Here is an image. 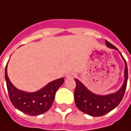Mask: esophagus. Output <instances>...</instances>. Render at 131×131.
Masks as SVG:
<instances>
[{
    "label": "esophagus",
    "mask_w": 131,
    "mask_h": 131,
    "mask_svg": "<svg viewBox=\"0 0 131 131\" xmlns=\"http://www.w3.org/2000/svg\"><path fill=\"white\" fill-rule=\"evenodd\" d=\"M73 77V73H68L66 75V79H70Z\"/></svg>",
    "instance_id": "esophagus-1"
}]
</instances>
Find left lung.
<instances>
[{"instance_id": "left-lung-1", "label": "left lung", "mask_w": 131, "mask_h": 131, "mask_svg": "<svg viewBox=\"0 0 131 131\" xmlns=\"http://www.w3.org/2000/svg\"><path fill=\"white\" fill-rule=\"evenodd\" d=\"M106 45L110 49L118 50L107 41H106ZM119 54L125 63L124 82L121 88L117 92L103 95H98L91 92L79 80L75 79L77 85L74 90V101L77 106L82 112L92 117H101L116 108L122 101L126 90L128 74L126 61L122 54L120 52Z\"/></svg>"}]
</instances>
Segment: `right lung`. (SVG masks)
I'll return each instance as SVG.
<instances>
[{
    "mask_svg": "<svg viewBox=\"0 0 131 131\" xmlns=\"http://www.w3.org/2000/svg\"><path fill=\"white\" fill-rule=\"evenodd\" d=\"M7 65L5 68V79L13 106L20 112L30 116H37L47 112L54 102L57 90L64 82V79L54 80L36 92L28 93L19 90L13 85L8 77Z\"/></svg>",
    "mask_w": 131,
    "mask_h": 131,
    "instance_id": "right-lung-1",
    "label": "right lung"
}]
</instances>
